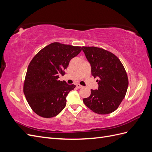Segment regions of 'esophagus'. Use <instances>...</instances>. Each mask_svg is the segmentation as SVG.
Masks as SVG:
<instances>
[{"instance_id": "1", "label": "esophagus", "mask_w": 152, "mask_h": 152, "mask_svg": "<svg viewBox=\"0 0 152 152\" xmlns=\"http://www.w3.org/2000/svg\"><path fill=\"white\" fill-rule=\"evenodd\" d=\"M76 86H77V87L78 89H80V88H81V87H82V86L80 85L79 84H77L76 85Z\"/></svg>"}]
</instances>
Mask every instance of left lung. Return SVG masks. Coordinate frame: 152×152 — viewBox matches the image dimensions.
<instances>
[{
    "label": "left lung",
    "mask_w": 152,
    "mask_h": 152,
    "mask_svg": "<svg viewBox=\"0 0 152 152\" xmlns=\"http://www.w3.org/2000/svg\"><path fill=\"white\" fill-rule=\"evenodd\" d=\"M91 66V73L98 77V89H91L84 104L94 112L105 115L112 113L124 98L129 84L122 63L115 55L96 47H82Z\"/></svg>",
    "instance_id": "1"
}]
</instances>
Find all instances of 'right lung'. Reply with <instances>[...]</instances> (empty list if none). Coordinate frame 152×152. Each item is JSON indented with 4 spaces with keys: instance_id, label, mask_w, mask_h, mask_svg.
<instances>
[{
    "instance_id": "add662e5",
    "label": "right lung",
    "mask_w": 152,
    "mask_h": 152,
    "mask_svg": "<svg viewBox=\"0 0 152 152\" xmlns=\"http://www.w3.org/2000/svg\"><path fill=\"white\" fill-rule=\"evenodd\" d=\"M82 48L54 42L41 49L27 69L23 92L27 102L38 115L56 116L65 107L66 96L75 86L58 80L71 59Z\"/></svg>"
}]
</instances>
